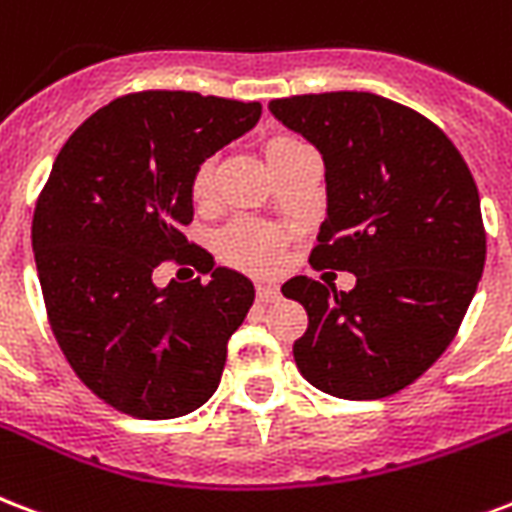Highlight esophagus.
<instances>
[{
  "label": "esophagus",
  "instance_id": "esophagus-1",
  "mask_svg": "<svg viewBox=\"0 0 512 512\" xmlns=\"http://www.w3.org/2000/svg\"><path fill=\"white\" fill-rule=\"evenodd\" d=\"M257 298L263 303H273V300H279V287L271 282H260L257 284Z\"/></svg>",
  "mask_w": 512,
  "mask_h": 512
}]
</instances>
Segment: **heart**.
Here are the masks:
<instances>
[{
  "mask_svg": "<svg viewBox=\"0 0 512 512\" xmlns=\"http://www.w3.org/2000/svg\"><path fill=\"white\" fill-rule=\"evenodd\" d=\"M300 139L290 134H276L265 142V158L268 163L279 161L282 155L300 147ZM214 171L217 161L206 158L193 174V195L198 201L209 198L214 190ZM222 255L228 257L230 263L249 268V271H271L282 260V233L276 228H268L263 222H236L233 228L225 230L220 239Z\"/></svg>",
  "mask_w": 512,
  "mask_h": 512,
  "instance_id": "obj_1",
  "label": "heart"
}]
</instances>
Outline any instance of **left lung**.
I'll use <instances>...</instances> for the list:
<instances>
[{
	"mask_svg": "<svg viewBox=\"0 0 512 512\" xmlns=\"http://www.w3.org/2000/svg\"><path fill=\"white\" fill-rule=\"evenodd\" d=\"M268 109L325 161L327 217L311 265L357 276L349 292L308 276L284 282V298L308 314L295 365L333 397L395 395L448 349L481 282L473 174L432 120L376 93H306Z\"/></svg>",
	"mask_w": 512,
	"mask_h": 512,
	"instance_id": "1",
	"label": "left lung"
}]
</instances>
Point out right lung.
I'll return each instance as SVG.
<instances>
[{"instance_id":"right-lung-1","label":"right lung","mask_w":512,"mask_h":512,"mask_svg":"<svg viewBox=\"0 0 512 512\" xmlns=\"http://www.w3.org/2000/svg\"><path fill=\"white\" fill-rule=\"evenodd\" d=\"M260 101L142 91L93 112L61 147L31 220L50 327L93 395L136 419H177L220 386L255 287L187 244L193 174L247 134ZM163 259L212 272L158 288Z\"/></svg>"}]
</instances>
